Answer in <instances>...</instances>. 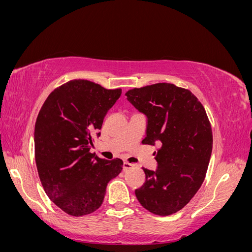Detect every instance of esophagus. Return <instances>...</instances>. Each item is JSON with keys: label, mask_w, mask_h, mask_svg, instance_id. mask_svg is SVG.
<instances>
[{"label": "esophagus", "mask_w": 252, "mask_h": 252, "mask_svg": "<svg viewBox=\"0 0 252 252\" xmlns=\"http://www.w3.org/2000/svg\"><path fill=\"white\" fill-rule=\"evenodd\" d=\"M134 166H135V164H131V163H128V162H124V163H123V169H124V170H128V169L132 168V167H134Z\"/></svg>", "instance_id": "obj_1"}]
</instances>
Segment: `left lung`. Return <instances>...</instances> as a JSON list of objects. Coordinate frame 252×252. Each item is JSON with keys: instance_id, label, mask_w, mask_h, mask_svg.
Returning <instances> with one entry per match:
<instances>
[{"instance_id": "8db88e82", "label": "left lung", "mask_w": 252, "mask_h": 252, "mask_svg": "<svg viewBox=\"0 0 252 252\" xmlns=\"http://www.w3.org/2000/svg\"><path fill=\"white\" fill-rule=\"evenodd\" d=\"M129 103L147 119L143 144L155 151L157 170L143 168L146 180L135 189L145 209L158 216L181 210L202 186L212 151L207 114L189 90L158 83L129 90Z\"/></svg>"}]
</instances>
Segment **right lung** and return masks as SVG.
Masks as SVG:
<instances>
[{
  "label": "right lung",
  "mask_w": 252,
  "mask_h": 252,
  "mask_svg": "<svg viewBox=\"0 0 252 252\" xmlns=\"http://www.w3.org/2000/svg\"><path fill=\"white\" fill-rule=\"evenodd\" d=\"M121 94L72 80L52 91L36 118L37 172L49 199L68 215L86 216L100 208L108 182L122 171V159L107 161L89 152Z\"/></svg>",
  "instance_id": "add662e5"
}]
</instances>
